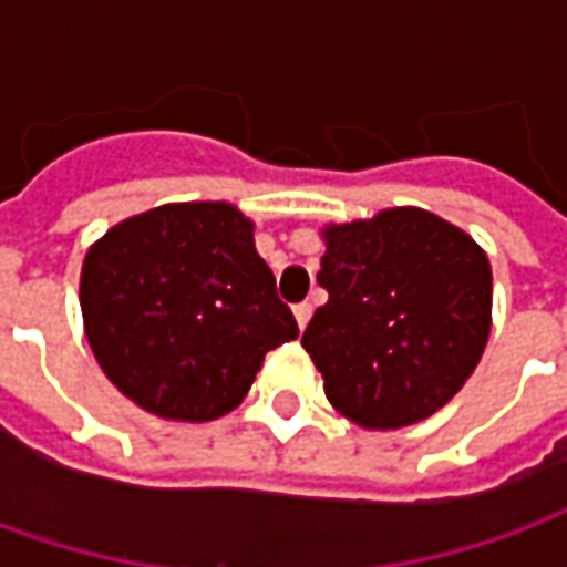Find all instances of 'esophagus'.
<instances>
[{"instance_id": "1", "label": "esophagus", "mask_w": 567, "mask_h": 567, "mask_svg": "<svg viewBox=\"0 0 567 567\" xmlns=\"http://www.w3.org/2000/svg\"><path fill=\"white\" fill-rule=\"evenodd\" d=\"M295 319H297V328L303 331V328L309 324V319H312V303H297Z\"/></svg>"}]
</instances>
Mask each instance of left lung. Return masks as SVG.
I'll use <instances>...</instances> for the list:
<instances>
[{"label":"left lung","mask_w":567,"mask_h":567,"mask_svg":"<svg viewBox=\"0 0 567 567\" xmlns=\"http://www.w3.org/2000/svg\"><path fill=\"white\" fill-rule=\"evenodd\" d=\"M328 303L303 349L337 413L361 427L416 425L450 404L492 328V267L455 224L416 206L321 230Z\"/></svg>","instance_id":"8db88e82"}]
</instances>
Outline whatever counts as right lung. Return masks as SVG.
Returning a JSON list of instances; mask_svg holds the SVG:
<instances>
[{
  "mask_svg": "<svg viewBox=\"0 0 567 567\" xmlns=\"http://www.w3.org/2000/svg\"><path fill=\"white\" fill-rule=\"evenodd\" d=\"M81 316L117 392L161 419L212 422L243 398L297 321L230 203H166L96 239Z\"/></svg>",
  "mask_w": 567,
  "mask_h": 567,
  "instance_id": "right-lung-1",
  "label": "right lung"
}]
</instances>
